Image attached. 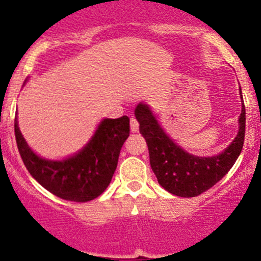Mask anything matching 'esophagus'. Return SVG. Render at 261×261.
Masks as SVG:
<instances>
[{"instance_id": "34e87169", "label": "esophagus", "mask_w": 261, "mask_h": 261, "mask_svg": "<svg viewBox=\"0 0 261 261\" xmlns=\"http://www.w3.org/2000/svg\"><path fill=\"white\" fill-rule=\"evenodd\" d=\"M138 125H140V124H138L137 119L132 117V119H130V130H132L133 133L137 132V130H138Z\"/></svg>"}]
</instances>
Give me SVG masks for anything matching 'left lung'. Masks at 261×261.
<instances>
[{
	"label": "left lung",
	"instance_id": "1",
	"mask_svg": "<svg viewBox=\"0 0 261 261\" xmlns=\"http://www.w3.org/2000/svg\"><path fill=\"white\" fill-rule=\"evenodd\" d=\"M135 115L140 123V133L146 140L151 170L158 183L175 196L195 197L208 191L229 172L243 149L246 133L244 103H242L238 135L227 149L214 156H196L177 146L161 128L149 106L140 103Z\"/></svg>",
	"mask_w": 261,
	"mask_h": 261
}]
</instances>
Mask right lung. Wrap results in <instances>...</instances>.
<instances>
[{"label":"right lung","mask_w":261,"mask_h":261,"mask_svg":"<svg viewBox=\"0 0 261 261\" xmlns=\"http://www.w3.org/2000/svg\"><path fill=\"white\" fill-rule=\"evenodd\" d=\"M14 132L20 158L39 184L60 199L86 202L102 195L111 183L121 146L129 137V117L105 119L89 144L64 161L36 155L24 141L17 119Z\"/></svg>","instance_id":"right-lung-1"}]
</instances>
